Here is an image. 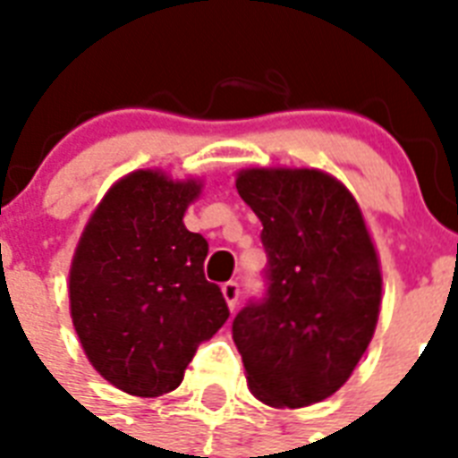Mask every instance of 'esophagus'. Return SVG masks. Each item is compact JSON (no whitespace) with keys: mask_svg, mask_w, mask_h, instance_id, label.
I'll use <instances>...</instances> for the list:
<instances>
[{"mask_svg":"<svg viewBox=\"0 0 458 458\" xmlns=\"http://www.w3.org/2000/svg\"><path fill=\"white\" fill-rule=\"evenodd\" d=\"M221 290L230 309H235L237 301H240V283H237V280H228V283H223Z\"/></svg>","mask_w":458,"mask_h":458,"instance_id":"34e87169","label":"esophagus"}]
</instances>
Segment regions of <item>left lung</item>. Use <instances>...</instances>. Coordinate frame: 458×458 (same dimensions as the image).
<instances>
[{"label": "left lung", "instance_id": "left-lung-1", "mask_svg": "<svg viewBox=\"0 0 458 458\" xmlns=\"http://www.w3.org/2000/svg\"><path fill=\"white\" fill-rule=\"evenodd\" d=\"M237 192L264 225L266 293L233 320L251 392L300 409L347 383L380 309V266L363 216L320 171L251 168Z\"/></svg>", "mask_w": 458, "mask_h": 458}]
</instances>
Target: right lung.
<instances>
[{"label": "right lung", "instance_id": "1", "mask_svg": "<svg viewBox=\"0 0 458 458\" xmlns=\"http://www.w3.org/2000/svg\"><path fill=\"white\" fill-rule=\"evenodd\" d=\"M197 182L138 171L111 187L71 266V316L89 363L118 390L158 397L182 383L201 342L228 320L204 278L208 242L182 223Z\"/></svg>", "mask_w": 458, "mask_h": 458}]
</instances>
